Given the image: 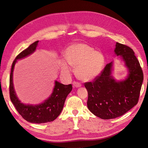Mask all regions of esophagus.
<instances>
[{
	"label": "esophagus",
	"mask_w": 148,
	"mask_h": 148,
	"mask_svg": "<svg viewBox=\"0 0 148 148\" xmlns=\"http://www.w3.org/2000/svg\"><path fill=\"white\" fill-rule=\"evenodd\" d=\"M72 84H73V86L75 88H79V87L81 86V83L77 82V81H74V82L72 83Z\"/></svg>",
	"instance_id": "esophagus-1"
}]
</instances>
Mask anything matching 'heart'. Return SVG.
<instances>
[{
	"mask_svg": "<svg viewBox=\"0 0 148 148\" xmlns=\"http://www.w3.org/2000/svg\"><path fill=\"white\" fill-rule=\"evenodd\" d=\"M65 58L69 64L76 67V76L83 81H89L98 76L105 63L102 53L84 43L69 46L65 51ZM60 65L63 71H70V66L65 61H62Z\"/></svg>",
	"mask_w": 148,
	"mask_h": 148,
	"instance_id": "1",
	"label": "heart"
}]
</instances>
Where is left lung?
<instances>
[{"mask_svg": "<svg viewBox=\"0 0 148 148\" xmlns=\"http://www.w3.org/2000/svg\"><path fill=\"white\" fill-rule=\"evenodd\" d=\"M115 54L128 69L124 80L116 81L111 75L113 62L108 64L93 82L84 83L88 98L87 106L94 115L103 119L116 118L125 114L139 100L143 72L132 49L116 42Z\"/></svg>", "mask_w": 148, "mask_h": 148, "instance_id": "left-lung-1", "label": "left lung"}]
</instances>
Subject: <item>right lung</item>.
<instances>
[{"instance_id": "right-lung-1", "label": "right lung", "mask_w": 148, "mask_h": 148, "mask_svg": "<svg viewBox=\"0 0 148 148\" xmlns=\"http://www.w3.org/2000/svg\"><path fill=\"white\" fill-rule=\"evenodd\" d=\"M39 40L34 42L19 54L12 62L9 77V94L12 103L16 109L23 119L33 123H45L54 121L60 114L69 93L72 89V84L65 85L55 81V86L51 95L45 102L38 105L25 104L21 103L14 91L12 74L17 60L27 57L36 51Z\"/></svg>"}]
</instances>
